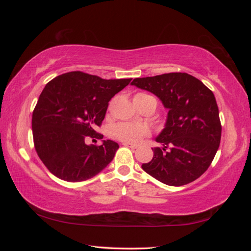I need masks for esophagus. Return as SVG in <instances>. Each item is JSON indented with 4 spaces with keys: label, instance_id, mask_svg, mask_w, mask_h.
Returning a JSON list of instances; mask_svg holds the SVG:
<instances>
[{
    "label": "esophagus",
    "instance_id": "esophagus-1",
    "mask_svg": "<svg viewBox=\"0 0 251 251\" xmlns=\"http://www.w3.org/2000/svg\"><path fill=\"white\" fill-rule=\"evenodd\" d=\"M124 146H126V147H128V148H131V149H137V146H136V144L127 143V142H124Z\"/></svg>",
    "mask_w": 251,
    "mask_h": 251
}]
</instances>
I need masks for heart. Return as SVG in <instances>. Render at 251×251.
Instances as JSON below:
<instances>
[{"mask_svg": "<svg viewBox=\"0 0 251 251\" xmlns=\"http://www.w3.org/2000/svg\"><path fill=\"white\" fill-rule=\"evenodd\" d=\"M147 94H137L135 98L148 97ZM151 134L150 127L144 125H135L130 123H121L117 125L113 130L114 137L118 140L127 143H137L141 141L144 137H148Z\"/></svg>", "mask_w": 251, "mask_h": 251, "instance_id": "b5f03b06", "label": "heart"}]
</instances>
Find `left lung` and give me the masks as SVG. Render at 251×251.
<instances>
[{
	"mask_svg": "<svg viewBox=\"0 0 251 251\" xmlns=\"http://www.w3.org/2000/svg\"><path fill=\"white\" fill-rule=\"evenodd\" d=\"M132 85L150 91L169 109L165 127L151 149L153 159L141 168L171 186H181L207 171L221 140L222 126L212 91L187 73L135 78Z\"/></svg>",
	"mask_w": 251,
	"mask_h": 251,
	"instance_id": "obj_1",
	"label": "left lung"
}]
</instances>
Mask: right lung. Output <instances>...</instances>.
Returning a JSON list of instances; mask_svg holds the SVG:
<instances>
[{
  "label": "right lung",
  "mask_w": 251,
  "mask_h": 251,
  "mask_svg": "<svg viewBox=\"0 0 251 251\" xmlns=\"http://www.w3.org/2000/svg\"><path fill=\"white\" fill-rule=\"evenodd\" d=\"M131 80L73 71L45 86L32 113V135L36 153L50 173L68 182L86 181L113 160L117 142H85L88 137L102 139L95 128L101 126L111 98Z\"/></svg>",
  "instance_id": "add662e5"
}]
</instances>
